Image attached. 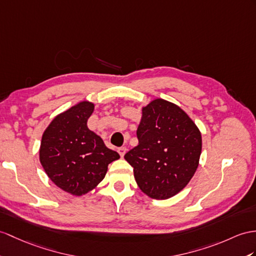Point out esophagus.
Returning <instances> with one entry per match:
<instances>
[{
	"label": "esophagus",
	"instance_id": "1",
	"mask_svg": "<svg viewBox=\"0 0 256 256\" xmlns=\"http://www.w3.org/2000/svg\"><path fill=\"white\" fill-rule=\"evenodd\" d=\"M117 152H118V153H120V156H122V158H124V154H126V152H127V148H124V146H122V148H118V150H117Z\"/></svg>",
	"mask_w": 256,
	"mask_h": 256
}]
</instances>
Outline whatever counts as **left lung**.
Here are the masks:
<instances>
[{
    "mask_svg": "<svg viewBox=\"0 0 256 256\" xmlns=\"http://www.w3.org/2000/svg\"><path fill=\"white\" fill-rule=\"evenodd\" d=\"M139 144L124 154L140 190L155 200L182 191L196 172L202 151L200 129L178 105L155 98L142 106Z\"/></svg>",
    "mask_w": 256,
    "mask_h": 256,
    "instance_id": "1",
    "label": "left lung"
}]
</instances>
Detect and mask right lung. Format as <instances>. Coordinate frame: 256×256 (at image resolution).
Returning a JSON list of instances; mask_svg holds the SVG:
<instances>
[{"label": "right lung", "instance_id": "right-lung-1", "mask_svg": "<svg viewBox=\"0 0 256 256\" xmlns=\"http://www.w3.org/2000/svg\"><path fill=\"white\" fill-rule=\"evenodd\" d=\"M94 103L81 101L56 115L42 134L39 158L52 182L72 196L96 189L120 154L86 126Z\"/></svg>", "mask_w": 256, "mask_h": 256}]
</instances>
